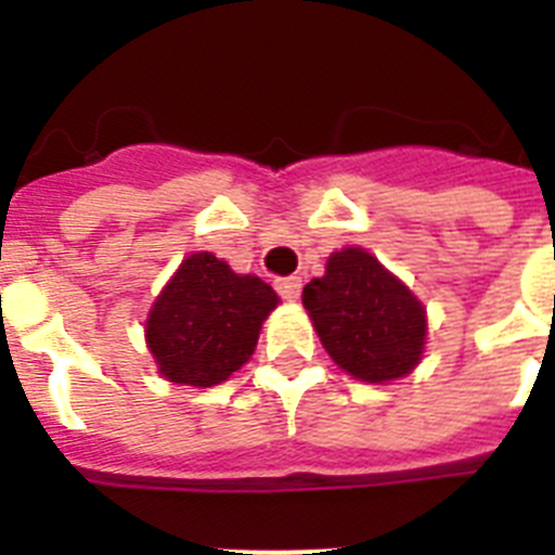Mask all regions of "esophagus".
Instances as JSON below:
<instances>
[{
    "label": "esophagus",
    "instance_id": "obj_1",
    "mask_svg": "<svg viewBox=\"0 0 555 555\" xmlns=\"http://www.w3.org/2000/svg\"><path fill=\"white\" fill-rule=\"evenodd\" d=\"M274 288H278V294H281L283 300H297L302 292V281L297 278V274H292V278H281V281H274Z\"/></svg>",
    "mask_w": 555,
    "mask_h": 555
}]
</instances>
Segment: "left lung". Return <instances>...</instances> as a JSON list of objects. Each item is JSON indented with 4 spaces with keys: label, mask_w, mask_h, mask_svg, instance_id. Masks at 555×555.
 Instances as JSON below:
<instances>
[{
    "label": "left lung",
    "mask_w": 555,
    "mask_h": 555,
    "mask_svg": "<svg viewBox=\"0 0 555 555\" xmlns=\"http://www.w3.org/2000/svg\"><path fill=\"white\" fill-rule=\"evenodd\" d=\"M302 306L327 356L358 380H397L423 358V302L366 249L333 253L325 274L302 288Z\"/></svg>",
    "instance_id": "8db88e82"
}]
</instances>
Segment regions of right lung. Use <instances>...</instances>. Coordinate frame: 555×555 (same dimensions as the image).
<instances>
[{
	"mask_svg": "<svg viewBox=\"0 0 555 555\" xmlns=\"http://www.w3.org/2000/svg\"><path fill=\"white\" fill-rule=\"evenodd\" d=\"M278 302L261 278L235 274L217 255L194 253L152 306L146 347L171 384L217 386L247 364Z\"/></svg>",
	"mask_w": 555,
	"mask_h": 555,
	"instance_id": "1",
	"label": "right lung"
}]
</instances>
